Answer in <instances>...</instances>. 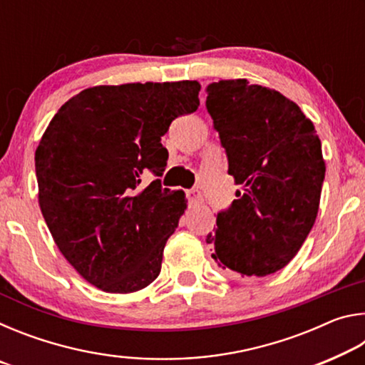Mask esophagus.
<instances>
[{
  "instance_id": "34e87169",
  "label": "esophagus",
  "mask_w": 365,
  "mask_h": 365,
  "mask_svg": "<svg viewBox=\"0 0 365 365\" xmlns=\"http://www.w3.org/2000/svg\"><path fill=\"white\" fill-rule=\"evenodd\" d=\"M187 197L190 200V202H201V200H202L201 191L196 190V188L188 190V191H187Z\"/></svg>"
}]
</instances>
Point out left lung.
<instances>
[{
	"label": "left lung",
	"instance_id": "obj_1",
	"mask_svg": "<svg viewBox=\"0 0 365 365\" xmlns=\"http://www.w3.org/2000/svg\"><path fill=\"white\" fill-rule=\"evenodd\" d=\"M206 91L228 175L242 187L206 242L227 274H274L298 255L317 217L325 178L319 135L298 104L277 90L235 78Z\"/></svg>",
	"mask_w": 365,
	"mask_h": 365
}]
</instances>
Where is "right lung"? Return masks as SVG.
<instances>
[{
  "label": "right lung",
  "mask_w": 365,
  "mask_h": 365,
  "mask_svg": "<svg viewBox=\"0 0 365 365\" xmlns=\"http://www.w3.org/2000/svg\"><path fill=\"white\" fill-rule=\"evenodd\" d=\"M196 80L98 85L64 103L35 151L38 205L53 240L80 277L106 293L158 279L164 246L187 209L182 190L141 185L160 175L170 122L195 113Z\"/></svg>",
  "instance_id": "obj_1"
}]
</instances>
